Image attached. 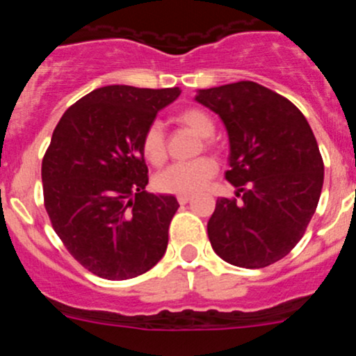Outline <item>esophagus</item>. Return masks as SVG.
Masks as SVG:
<instances>
[{
    "instance_id": "1",
    "label": "esophagus",
    "mask_w": 356,
    "mask_h": 356,
    "mask_svg": "<svg viewBox=\"0 0 356 356\" xmlns=\"http://www.w3.org/2000/svg\"><path fill=\"white\" fill-rule=\"evenodd\" d=\"M191 200H193V196H188V194H180V196H178V203H180V205H185V203H188Z\"/></svg>"
}]
</instances>
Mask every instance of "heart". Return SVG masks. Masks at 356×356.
I'll return each mask as SVG.
<instances>
[{"instance_id":"heart-1","label":"heart","mask_w":356,"mask_h":356,"mask_svg":"<svg viewBox=\"0 0 356 356\" xmlns=\"http://www.w3.org/2000/svg\"><path fill=\"white\" fill-rule=\"evenodd\" d=\"M178 122L193 130L194 134L200 135L201 139H205L207 147H213V143L209 139L216 131V122L207 112L188 106L184 108L180 114L176 115ZM140 151L143 156L151 163V165H162L168 159V146H165V135H163L160 122H149L146 130L140 137ZM217 172L216 160L210 156H200L191 162L172 163L168 169L155 176V187L160 193L168 194H194L205 187Z\"/></svg>"}]
</instances>
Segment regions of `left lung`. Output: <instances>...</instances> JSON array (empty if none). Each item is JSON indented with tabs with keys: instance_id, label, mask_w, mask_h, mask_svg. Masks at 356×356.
Segmentation results:
<instances>
[{
	"instance_id": "8db88e82",
	"label": "left lung",
	"mask_w": 356,
	"mask_h": 356,
	"mask_svg": "<svg viewBox=\"0 0 356 356\" xmlns=\"http://www.w3.org/2000/svg\"><path fill=\"white\" fill-rule=\"evenodd\" d=\"M229 137L226 180L237 197H219L209 238L225 262L260 269L301 241L319 203L325 163L314 131L287 97L254 81L197 92Z\"/></svg>"
}]
</instances>
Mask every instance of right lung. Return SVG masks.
Segmentation results:
<instances>
[{
  "mask_svg": "<svg viewBox=\"0 0 356 356\" xmlns=\"http://www.w3.org/2000/svg\"><path fill=\"white\" fill-rule=\"evenodd\" d=\"M180 89L106 85L69 106L42 159L44 207L65 250L92 275L130 280L168 250L175 196L146 193L140 137Z\"/></svg>",
  "mask_w": 356,
  "mask_h": 356,
  "instance_id": "1",
  "label": "right lung"
}]
</instances>
